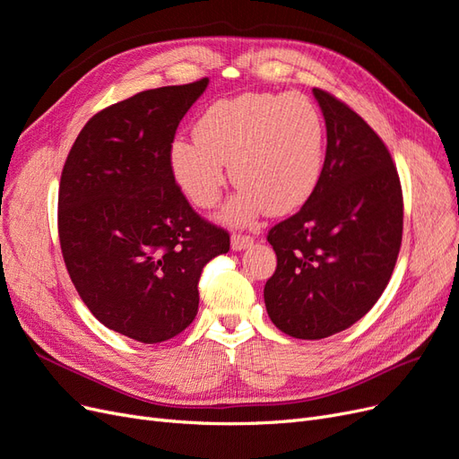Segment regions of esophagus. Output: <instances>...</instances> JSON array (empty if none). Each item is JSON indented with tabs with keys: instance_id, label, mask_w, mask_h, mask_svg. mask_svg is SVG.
<instances>
[{
	"instance_id": "1",
	"label": "esophagus",
	"mask_w": 459,
	"mask_h": 459,
	"mask_svg": "<svg viewBox=\"0 0 459 459\" xmlns=\"http://www.w3.org/2000/svg\"><path fill=\"white\" fill-rule=\"evenodd\" d=\"M255 243L251 235H241V233H233L231 235V248L233 251H245Z\"/></svg>"
}]
</instances>
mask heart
Here are the masks:
<instances>
[{
  "label": "heart",
  "instance_id": "1",
  "mask_svg": "<svg viewBox=\"0 0 459 459\" xmlns=\"http://www.w3.org/2000/svg\"><path fill=\"white\" fill-rule=\"evenodd\" d=\"M195 142L170 149V170L186 197L212 208L228 174L241 191L221 220L245 226L266 208L283 216L307 203L325 164V122L302 93H243L212 103L193 126Z\"/></svg>",
  "mask_w": 459,
  "mask_h": 459
}]
</instances>
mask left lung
I'll return each instance as SVG.
<instances>
[{"label":"left lung","mask_w":459,"mask_h":459,"mask_svg":"<svg viewBox=\"0 0 459 459\" xmlns=\"http://www.w3.org/2000/svg\"><path fill=\"white\" fill-rule=\"evenodd\" d=\"M327 149L322 179L300 211L268 233L277 256L264 302L277 329L325 339L379 300L402 243V189L391 152L368 122L324 90Z\"/></svg>","instance_id":"obj_1"}]
</instances>
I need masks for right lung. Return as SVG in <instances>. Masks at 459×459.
I'll return each instance as SVG.
<instances>
[{
	"instance_id": "right-lung-1",
	"label": "right lung",
	"mask_w": 459,
	"mask_h": 459,
	"mask_svg": "<svg viewBox=\"0 0 459 459\" xmlns=\"http://www.w3.org/2000/svg\"><path fill=\"white\" fill-rule=\"evenodd\" d=\"M206 86L147 90L103 108L61 174L59 239L78 295L105 327L145 344L195 319L204 264L230 251L228 231L193 211L170 170L178 124Z\"/></svg>"
}]
</instances>
